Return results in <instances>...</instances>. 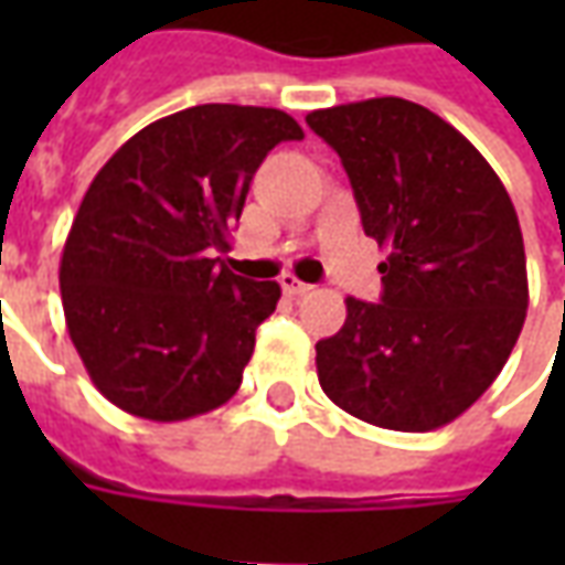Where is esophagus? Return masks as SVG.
<instances>
[{
  "instance_id": "1",
  "label": "esophagus",
  "mask_w": 565,
  "mask_h": 565,
  "mask_svg": "<svg viewBox=\"0 0 565 565\" xmlns=\"http://www.w3.org/2000/svg\"><path fill=\"white\" fill-rule=\"evenodd\" d=\"M281 290L287 296H294V299H299V296L311 294L315 287H311V284H306V281H299L296 275H290V271H287V275H281Z\"/></svg>"
}]
</instances>
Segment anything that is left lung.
<instances>
[{"mask_svg": "<svg viewBox=\"0 0 565 565\" xmlns=\"http://www.w3.org/2000/svg\"><path fill=\"white\" fill-rule=\"evenodd\" d=\"M306 124L339 157L379 247L381 302L348 296L318 342L323 393L399 433L460 417L497 381L526 318V254L499 174L462 132L399 96L320 108Z\"/></svg>", "mask_w": 565, "mask_h": 565, "instance_id": "left-lung-1", "label": "left lung"}]
</instances>
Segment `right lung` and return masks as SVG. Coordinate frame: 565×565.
Wrapping results in <instances>:
<instances>
[{
  "mask_svg": "<svg viewBox=\"0 0 565 565\" xmlns=\"http://www.w3.org/2000/svg\"><path fill=\"white\" fill-rule=\"evenodd\" d=\"M306 136L257 105H196L120 145L84 193L60 259L75 351L108 403L172 424L233 399L281 287L211 257L259 162Z\"/></svg>",
  "mask_w": 565,
  "mask_h": 565,
  "instance_id": "right-lung-1",
  "label": "right lung"
}]
</instances>
